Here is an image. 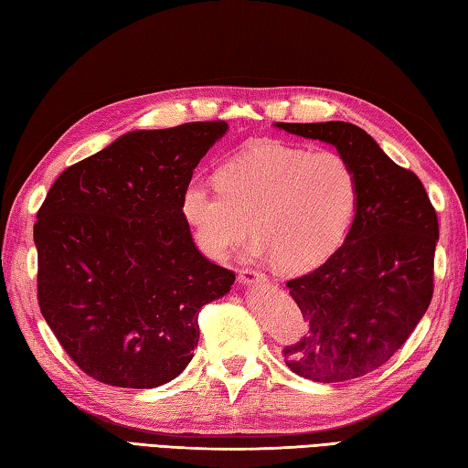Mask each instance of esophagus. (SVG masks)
Wrapping results in <instances>:
<instances>
[{
    "mask_svg": "<svg viewBox=\"0 0 468 468\" xmlns=\"http://www.w3.org/2000/svg\"><path fill=\"white\" fill-rule=\"evenodd\" d=\"M239 282L245 283V285H250V283H265L267 277H265V273H261V271L241 270V271H239Z\"/></svg>",
    "mask_w": 468,
    "mask_h": 468,
    "instance_id": "esophagus-1",
    "label": "esophagus"
}]
</instances>
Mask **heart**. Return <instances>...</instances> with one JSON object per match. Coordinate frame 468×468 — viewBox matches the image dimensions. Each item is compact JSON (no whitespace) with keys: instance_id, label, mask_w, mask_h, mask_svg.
<instances>
[{"instance_id":"heart-1","label":"heart","mask_w":468,"mask_h":468,"mask_svg":"<svg viewBox=\"0 0 468 468\" xmlns=\"http://www.w3.org/2000/svg\"><path fill=\"white\" fill-rule=\"evenodd\" d=\"M357 201L360 181L344 154L263 143L227 161L218 183H188L181 211L211 260H225L251 221V257H273L282 270L300 271L342 245Z\"/></svg>"}]
</instances>
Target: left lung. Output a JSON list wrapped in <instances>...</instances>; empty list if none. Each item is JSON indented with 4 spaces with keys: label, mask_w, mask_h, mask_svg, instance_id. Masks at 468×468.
Listing matches in <instances>:
<instances>
[{
    "label": "left lung",
    "mask_w": 468,
    "mask_h": 468,
    "mask_svg": "<svg viewBox=\"0 0 468 468\" xmlns=\"http://www.w3.org/2000/svg\"><path fill=\"white\" fill-rule=\"evenodd\" d=\"M275 126L334 144L360 181L344 243L317 270L287 282L307 332L283 347L297 376L324 384L354 380L390 360L429 310L439 218L420 178L384 154L360 126Z\"/></svg>",
    "instance_id": "obj_1"
}]
</instances>
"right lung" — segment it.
I'll return each instance as SVG.
<instances>
[{"label":"right lung","mask_w":468,"mask_h":468,"mask_svg":"<svg viewBox=\"0 0 468 468\" xmlns=\"http://www.w3.org/2000/svg\"><path fill=\"white\" fill-rule=\"evenodd\" d=\"M227 122L133 131L68 166L37 211V303L82 372L118 388L171 382L198 312L235 273L201 255L181 201Z\"/></svg>","instance_id":"obj_1"}]
</instances>
